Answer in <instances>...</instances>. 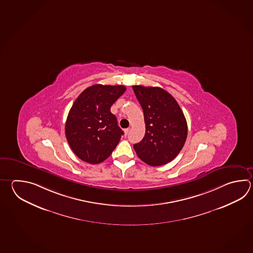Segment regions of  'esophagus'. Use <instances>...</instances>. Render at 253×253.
<instances>
[{
	"instance_id": "1",
	"label": "esophagus",
	"mask_w": 253,
	"mask_h": 253,
	"mask_svg": "<svg viewBox=\"0 0 253 253\" xmlns=\"http://www.w3.org/2000/svg\"><path fill=\"white\" fill-rule=\"evenodd\" d=\"M129 129L128 128V129H124V132H125V135L128 134L129 133Z\"/></svg>"
}]
</instances>
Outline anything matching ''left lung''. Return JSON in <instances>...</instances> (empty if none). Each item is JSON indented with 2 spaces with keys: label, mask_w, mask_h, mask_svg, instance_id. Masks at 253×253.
<instances>
[{
  "label": "left lung",
  "mask_w": 253,
  "mask_h": 253,
  "mask_svg": "<svg viewBox=\"0 0 253 253\" xmlns=\"http://www.w3.org/2000/svg\"><path fill=\"white\" fill-rule=\"evenodd\" d=\"M146 125L144 138L133 145L140 160L152 167L165 165L178 155L187 137L185 115L175 98L160 87L133 85Z\"/></svg>",
  "instance_id": "left-lung-1"
}]
</instances>
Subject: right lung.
Segmentation results:
<instances>
[{
    "instance_id": "right-lung-1",
    "label": "right lung",
    "mask_w": 253,
    "mask_h": 253,
    "mask_svg": "<svg viewBox=\"0 0 253 253\" xmlns=\"http://www.w3.org/2000/svg\"><path fill=\"white\" fill-rule=\"evenodd\" d=\"M126 91L124 85L93 84L79 94L66 122V137L80 160L99 164L119 143L124 131L111 106Z\"/></svg>"
}]
</instances>
